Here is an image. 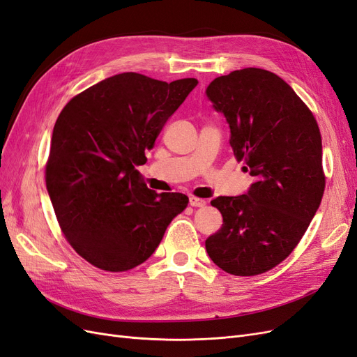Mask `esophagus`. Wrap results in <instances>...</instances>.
<instances>
[{"mask_svg":"<svg viewBox=\"0 0 357 357\" xmlns=\"http://www.w3.org/2000/svg\"><path fill=\"white\" fill-rule=\"evenodd\" d=\"M189 204L192 205V207H204L205 204H207V201L202 199V198H197V197H190L189 198Z\"/></svg>","mask_w":357,"mask_h":357,"instance_id":"obj_1","label":"esophagus"}]
</instances>
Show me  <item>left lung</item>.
Here are the masks:
<instances>
[{
    "label": "left lung",
    "instance_id": "1",
    "mask_svg": "<svg viewBox=\"0 0 357 357\" xmlns=\"http://www.w3.org/2000/svg\"><path fill=\"white\" fill-rule=\"evenodd\" d=\"M231 129L229 144L255 178L238 197H218L222 228L205 240L211 261L232 275H257L294 252L325 192L314 116L277 74L243 68L205 89Z\"/></svg>",
    "mask_w": 357,
    "mask_h": 357
}]
</instances>
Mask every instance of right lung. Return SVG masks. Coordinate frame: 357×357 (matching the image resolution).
<instances>
[{"label":"right lung","instance_id":"obj_1","mask_svg":"<svg viewBox=\"0 0 357 357\" xmlns=\"http://www.w3.org/2000/svg\"><path fill=\"white\" fill-rule=\"evenodd\" d=\"M197 84L122 73L63 107L52 134L46 188L63 235L89 264L112 273L143 264L188 207L183 193L149 189L137 167Z\"/></svg>","mask_w":357,"mask_h":357}]
</instances>
